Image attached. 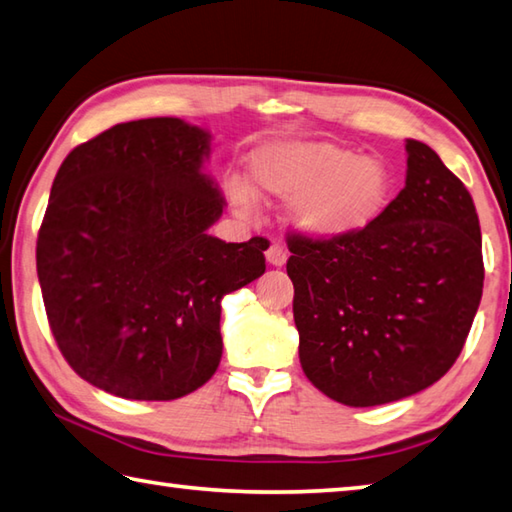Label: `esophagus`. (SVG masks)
<instances>
[{
	"label": "esophagus",
	"instance_id": "obj_1",
	"mask_svg": "<svg viewBox=\"0 0 512 512\" xmlns=\"http://www.w3.org/2000/svg\"><path fill=\"white\" fill-rule=\"evenodd\" d=\"M266 262L271 266H284L286 264V250L280 244H271L266 250Z\"/></svg>",
	"mask_w": 512,
	"mask_h": 512
}]
</instances>
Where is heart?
<instances>
[{
	"instance_id": "obj_1",
	"label": "heart",
	"mask_w": 512,
	"mask_h": 512,
	"mask_svg": "<svg viewBox=\"0 0 512 512\" xmlns=\"http://www.w3.org/2000/svg\"><path fill=\"white\" fill-rule=\"evenodd\" d=\"M264 197L293 199L288 219L309 237L336 239L362 230L387 206L392 172L380 156H358L327 141L273 143L250 163ZM232 203L250 212V194L235 185Z\"/></svg>"
}]
</instances>
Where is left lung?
Wrapping results in <instances>:
<instances>
[{"mask_svg":"<svg viewBox=\"0 0 512 512\" xmlns=\"http://www.w3.org/2000/svg\"><path fill=\"white\" fill-rule=\"evenodd\" d=\"M405 150V188L369 226L286 241L302 369L351 407L401 401L448 374L481 302L470 192L432 147L410 138Z\"/></svg>","mask_w":512,"mask_h":512,"instance_id":"left-lung-1","label":"left lung"}]
</instances>
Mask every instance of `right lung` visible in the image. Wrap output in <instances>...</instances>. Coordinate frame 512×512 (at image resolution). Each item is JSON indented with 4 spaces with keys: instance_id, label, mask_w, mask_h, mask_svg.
Segmentation results:
<instances>
[{
    "instance_id": "add662e5",
    "label": "right lung",
    "mask_w": 512,
    "mask_h": 512,
    "mask_svg": "<svg viewBox=\"0 0 512 512\" xmlns=\"http://www.w3.org/2000/svg\"><path fill=\"white\" fill-rule=\"evenodd\" d=\"M206 129L179 118L109 127L73 147L37 232L46 318L80 378L129 401H174L221 360V297L266 271L268 241L208 235L224 199Z\"/></svg>"
}]
</instances>
